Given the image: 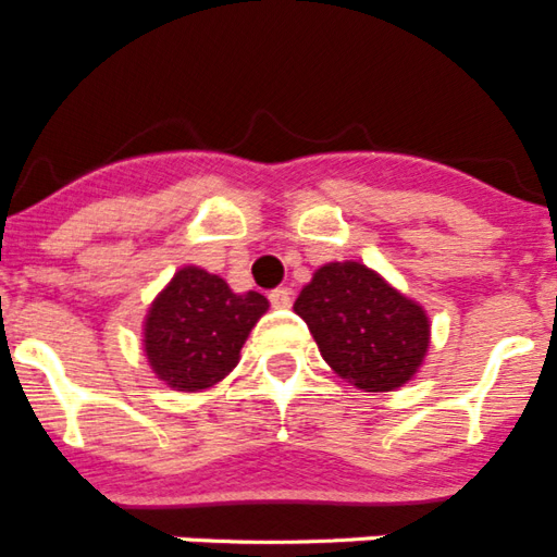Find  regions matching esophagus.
Returning <instances> with one entry per match:
<instances>
[{
	"label": "esophagus",
	"mask_w": 557,
	"mask_h": 557,
	"mask_svg": "<svg viewBox=\"0 0 557 557\" xmlns=\"http://www.w3.org/2000/svg\"><path fill=\"white\" fill-rule=\"evenodd\" d=\"M270 304H273L275 309H287L289 304H293V289H289V287H275L273 293H270Z\"/></svg>",
	"instance_id": "obj_1"
}]
</instances>
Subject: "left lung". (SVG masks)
I'll list each match as a JSON object with an SVG mask.
<instances>
[{
    "label": "left lung",
    "instance_id": "8db88e82",
    "mask_svg": "<svg viewBox=\"0 0 557 557\" xmlns=\"http://www.w3.org/2000/svg\"><path fill=\"white\" fill-rule=\"evenodd\" d=\"M321 357L366 393L407 385L430 351V314L362 262H329L295 298Z\"/></svg>",
    "mask_w": 557,
    "mask_h": 557
}]
</instances>
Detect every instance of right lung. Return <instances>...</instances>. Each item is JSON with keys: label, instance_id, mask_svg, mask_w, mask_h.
<instances>
[{"label": "right lung", "instance_id": "1", "mask_svg": "<svg viewBox=\"0 0 557 557\" xmlns=\"http://www.w3.org/2000/svg\"><path fill=\"white\" fill-rule=\"evenodd\" d=\"M268 307L262 293H231L220 275L186 264L145 314L147 366L172 391H209L234 371L250 329Z\"/></svg>", "mask_w": 557, "mask_h": 557}]
</instances>
